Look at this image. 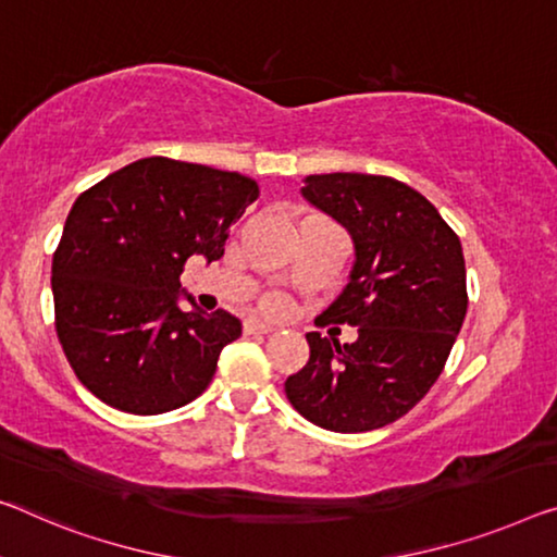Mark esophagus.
Segmentation results:
<instances>
[{"instance_id": "1", "label": "esophagus", "mask_w": 557, "mask_h": 557, "mask_svg": "<svg viewBox=\"0 0 557 557\" xmlns=\"http://www.w3.org/2000/svg\"><path fill=\"white\" fill-rule=\"evenodd\" d=\"M273 331H276V329L269 326V323H261V321H253V319L244 323L246 336H251V333H273Z\"/></svg>"}]
</instances>
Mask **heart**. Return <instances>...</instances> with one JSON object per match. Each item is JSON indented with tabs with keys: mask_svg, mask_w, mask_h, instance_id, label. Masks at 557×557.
<instances>
[{
	"mask_svg": "<svg viewBox=\"0 0 557 557\" xmlns=\"http://www.w3.org/2000/svg\"><path fill=\"white\" fill-rule=\"evenodd\" d=\"M267 308H269V311H273V313H281L286 308V301L281 296H271L269 301H267Z\"/></svg>",
	"mask_w": 557,
	"mask_h": 557,
	"instance_id": "heart-1",
	"label": "heart"
}]
</instances>
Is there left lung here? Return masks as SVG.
I'll return each instance as SVG.
<instances>
[{
    "label": "left lung",
    "mask_w": 557,
    "mask_h": 557,
    "mask_svg": "<svg viewBox=\"0 0 557 557\" xmlns=\"http://www.w3.org/2000/svg\"><path fill=\"white\" fill-rule=\"evenodd\" d=\"M301 194L354 238L350 281L323 319L356 326L358 338L341 346L306 333L311 358L286 379V396L326 431H375L406 416L448 361L468 311L460 238L391 176L313 174Z\"/></svg>",
    "instance_id": "1"
}]
</instances>
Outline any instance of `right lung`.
Segmentation results:
<instances>
[{
	"instance_id": "right-lung-1",
	"label": "right lung",
	"mask_w": 557,
	"mask_h": 557,
	"mask_svg": "<svg viewBox=\"0 0 557 557\" xmlns=\"http://www.w3.org/2000/svg\"><path fill=\"white\" fill-rule=\"evenodd\" d=\"M256 199L259 186L236 171L149 157L74 201L51 259L54 326L94 396L157 416L207 391L242 321L224 308L182 311L178 276L191 256L219 261Z\"/></svg>"
}]
</instances>
